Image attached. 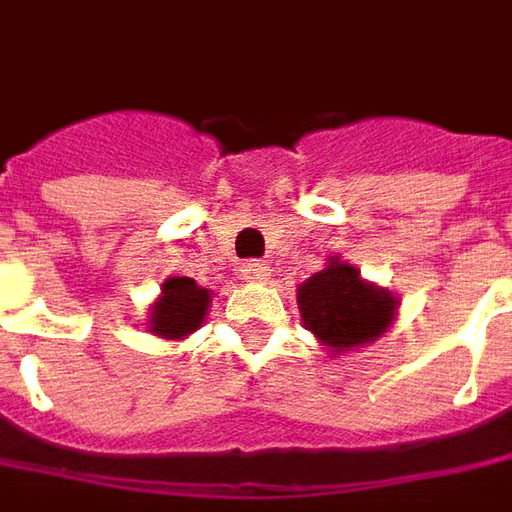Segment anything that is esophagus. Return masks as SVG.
<instances>
[{"instance_id":"esophagus-1","label":"esophagus","mask_w":512,"mask_h":512,"mask_svg":"<svg viewBox=\"0 0 512 512\" xmlns=\"http://www.w3.org/2000/svg\"><path fill=\"white\" fill-rule=\"evenodd\" d=\"M241 277L249 279V282H266L271 277V266L266 260H249L241 266Z\"/></svg>"}]
</instances>
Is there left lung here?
<instances>
[{"instance_id": "left-lung-1", "label": "left lung", "mask_w": 512, "mask_h": 512, "mask_svg": "<svg viewBox=\"0 0 512 512\" xmlns=\"http://www.w3.org/2000/svg\"><path fill=\"white\" fill-rule=\"evenodd\" d=\"M301 321L334 351L370 343L386 332L395 315V299L359 279L348 263L312 274L299 288Z\"/></svg>"}]
</instances>
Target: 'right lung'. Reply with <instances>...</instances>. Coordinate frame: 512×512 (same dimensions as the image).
I'll return each mask as SVG.
<instances>
[{"label": "right lung", "mask_w": 512, "mask_h": 512, "mask_svg": "<svg viewBox=\"0 0 512 512\" xmlns=\"http://www.w3.org/2000/svg\"><path fill=\"white\" fill-rule=\"evenodd\" d=\"M208 290L200 288L189 277H172L164 282V296L156 301L150 315V332L161 337H186L191 334L208 312Z\"/></svg>", "instance_id": "1"}]
</instances>
